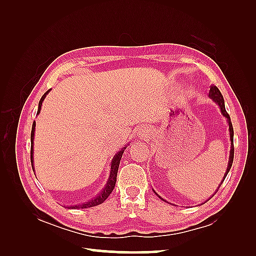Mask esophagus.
Returning <instances> with one entry per match:
<instances>
[{"mask_svg": "<svg viewBox=\"0 0 256 256\" xmlns=\"http://www.w3.org/2000/svg\"><path fill=\"white\" fill-rule=\"evenodd\" d=\"M143 134H143V132H142V136H143Z\"/></svg>", "mask_w": 256, "mask_h": 256, "instance_id": "esophagus-1", "label": "esophagus"}]
</instances>
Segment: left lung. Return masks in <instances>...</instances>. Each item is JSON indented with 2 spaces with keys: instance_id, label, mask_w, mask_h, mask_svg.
Wrapping results in <instances>:
<instances>
[{
  "instance_id": "obj_1",
  "label": "left lung",
  "mask_w": 256,
  "mask_h": 256,
  "mask_svg": "<svg viewBox=\"0 0 256 256\" xmlns=\"http://www.w3.org/2000/svg\"><path fill=\"white\" fill-rule=\"evenodd\" d=\"M209 97H210L214 102L219 106V108H220V110H221V113L223 114V116L224 118H226V120H228V129H230V159H228V168H226V174H224V177H223V180H222V182H221V184H219V187H218V189L220 188V186L222 184V182H224V180H226V175H228V173L230 172V168H232V164H233V160H234V129H233V125H232V122H230V115L228 114V112H226V106H224V99H223V96H222V94H221V92L219 90V88H216V86H214V85H212L210 86V90H209ZM218 189L216 190V192L218 191ZM154 193H156V191H154ZM216 192H214V194H216ZM157 194V193H156ZM214 194H212V196H214ZM162 200H164V198H162L159 194H157Z\"/></svg>"
}]
</instances>
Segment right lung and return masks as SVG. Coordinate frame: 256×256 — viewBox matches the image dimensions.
<instances>
[{"instance_id":"obj_1","label":"right lung","mask_w":256,"mask_h":256,"mask_svg":"<svg viewBox=\"0 0 256 256\" xmlns=\"http://www.w3.org/2000/svg\"><path fill=\"white\" fill-rule=\"evenodd\" d=\"M50 92V90H48L47 92H44V94L42 95V97L40 98V104H38V111H37V115L40 114V109H42V102L44 99L46 98V96H47L48 92ZM35 126H36V122L34 120L33 122V126H32V132H30V164H32V168H33V145H34V132H35ZM126 147H122V148L118 152V154H115V156L113 157L112 159V162H111V171H110V176H109V180H108V182L106 184V187L102 189V191L99 193V194L97 196H95L92 200H88V202H85V203H82V204H79V205H74V206H67V208L69 209H79V208H90V207H94V206H97L99 204H102L104 200L109 198V196L111 194V192L113 191L114 187H115V184H116V176H118V166H120V159L122 157V154H124V150H126Z\"/></svg>"}]
</instances>
